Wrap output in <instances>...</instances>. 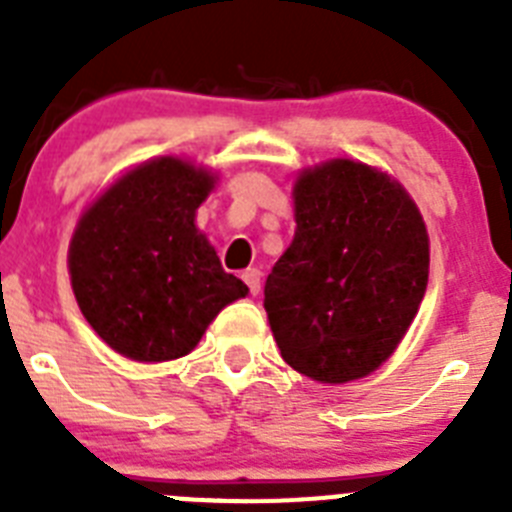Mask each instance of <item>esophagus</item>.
Returning a JSON list of instances; mask_svg holds the SVG:
<instances>
[{"mask_svg": "<svg viewBox=\"0 0 512 512\" xmlns=\"http://www.w3.org/2000/svg\"><path fill=\"white\" fill-rule=\"evenodd\" d=\"M243 282L248 284L251 295H259V292H261V271L259 269H246V271H243Z\"/></svg>", "mask_w": 512, "mask_h": 512, "instance_id": "34e87169", "label": "esophagus"}]
</instances>
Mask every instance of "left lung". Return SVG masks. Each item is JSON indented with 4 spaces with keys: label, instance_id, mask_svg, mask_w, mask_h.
<instances>
[{
    "label": "left lung",
    "instance_id": "obj_1",
    "mask_svg": "<svg viewBox=\"0 0 512 512\" xmlns=\"http://www.w3.org/2000/svg\"><path fill=\"white\" fill-rule=\"evenodd\" d=\"M295 241L264 284L282 359L341 384L372 374L408 333L428 287V233L408 192L348 158L302 171Z\"/></svg>",
    "mask_w": 512,
    "mask_h": 512
}]
</instances>
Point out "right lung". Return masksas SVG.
Segmentation results:
<instances>
[{"label":"right lung","mask_w":512,"mask_h":512,"mask_svg":"<svg viewBox=\"0 0 512 512\" xmlns=\"http://www.w3.org/2000/svg\"><path fill=\"white\" fill-rule=\"evenodd\" d=\"M215 176L179 158L125 174L84 212L71 287L94 333L133 361L189 354L217 312L248 295L194 225Z\"/></svg>","instance_id":"add662e5"}]
</instances>
